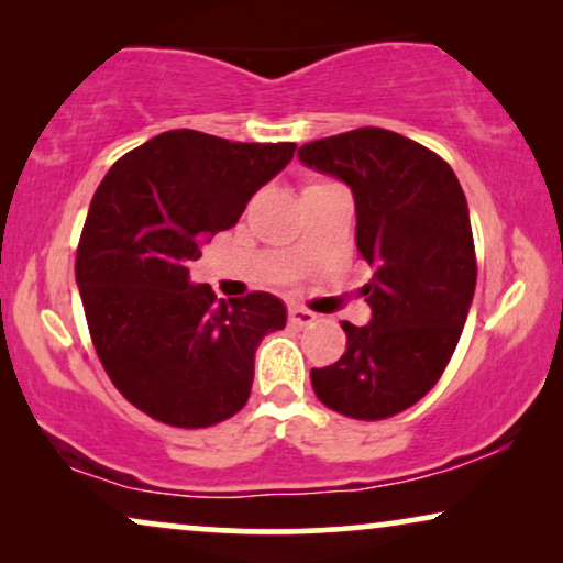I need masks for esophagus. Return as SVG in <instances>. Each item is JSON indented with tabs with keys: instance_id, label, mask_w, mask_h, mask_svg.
I'll use <instances>...</instances> for the list:
<instances>
[{
	"instance_id": "obj_1",
	"label": "esophagus",
	"mask_w": 563,
	"mask_h": 563,
	"mask_svg": "<svg viewBox=\"0 0 563 563\" xmlns=\"http://www.w3.org/2000/svg\"><path fill=\"white\" fill-rule=\"evenodd\" d=\"M314 320H318V314L310 312V310H305V307H299V305H291L289 307V322H291V325L307 328V325H312Z\"/></svg>"
}]
</instances>
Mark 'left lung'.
<instances>
[{
	"instance_id": "obj_1",
	"label": "left lung",
	"mask_w": 563,
	"mask_h": 563,
	"mask_svg": "<svg viewBox=\"0 0 563 563\" xmlns=\"http://www.w3.org/2000/svg\"><path fill=\"white\" fill-rule=\"evenodd\" d=\"M297 158L349 184L358 253L374 268L364 287L372 320L343 322L345 353L312 368V389L349 418H391L435 387L472 307L476 258L464 189L441 156L382 128L305 143Z\"/></svg>"
}]
</instances>
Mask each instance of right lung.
Listing matches in <instances>:
<instances>
[{
    "label": "right lung",
    "instance_id": "add662e5",
    "mask_svg": "<svg viewBox=\"0 0 563 563\" xmlns=\"http://www.w3.org/2000/svg\"><path fill=\"white\" fill-rule=\"evenodd\" d=\"M295 148L168 130L122 156L95 191L76 284L104 372L153 420L207 428L249 402L258 343L287 325V307L268 291L218 302L189 264Z\"/></svg>",
    "mask_w": 563,
    "mask_h": 563
}]
</instances>
